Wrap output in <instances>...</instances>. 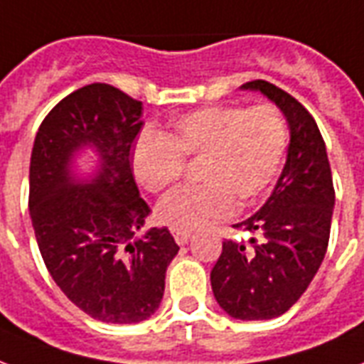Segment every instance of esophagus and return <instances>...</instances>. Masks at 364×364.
I'll use <instances>...</instances> for the list:
<instances>
[{
	"mask_svg": "<svg viewBox=\"0 0 364 364\" xmlns=\"http://www.w3.org/2000/svg\"><path fill=\"white\" fill-rule=\"evenodd\" d=\"M171 232H173V238H176V242L179 244V246L187 244L188 238H191V232L187 231H171Z\"/></svg>",
	"mask_w": 364,
	"mask_h": 364,
	"instance_id": "obj_1",
	"label": "esophagus"
}]
</instances>
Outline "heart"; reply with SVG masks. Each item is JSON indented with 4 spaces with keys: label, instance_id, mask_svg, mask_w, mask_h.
<instances>
[{
    "label": "heart",
    "instance_id": "heart-1",
    "mask_svg": "<svg viewBox=\"0 0 364 364\" xmlns=\"http://www.w3.org/2000/svg\"><path fill=\"white\" fill-rule=\"evenodd\" d=\"M288 129L281 110L208 107L179 116L168 135L139 139L133 176L152 194L168 193L181 179L183 164H200V187L183 188L160 204L158 223L171 231H196L254 206L281 170Z\"/></svg>",
    "mask_w": 364,
    "mask_h": 364
}]
</instances>
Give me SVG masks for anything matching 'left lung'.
Segmentation results:
<instances>
[{
	"label": "left lung",
	"instance_id": "1",
	"mask_svg": "<svg viewBox=\"0 0 364 364\" xmlns=\"http://www.w3.org/2000/svg\"><path fill=\"white\" fill-rule=\"evenodd\" d=\"M281 108L290 129L287 164L267 202L237 229L258 237L223 242L210 281L219 307L240 321L281 317L307 290L326 254L334 210L328 156L317 122L265 80L240 85Z\"/></svg>",
	"mask_w": 364,
	"mask_h": 364
}]
</instances>
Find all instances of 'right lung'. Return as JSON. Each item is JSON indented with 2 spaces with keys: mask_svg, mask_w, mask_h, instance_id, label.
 Here are the masks:
<instances>
[{
  "mask_svg": "<svg viewBox=\"0 0 364 364\" xmlns=\"http://www.w3.org/2000/svg\"><path fill=\"white\" fill-rule=\"evenodd\" d=\"M143 102L108 83L65 97L41 122L30 158V219L41 257L72 304L101 323H141L160 307L179 246L133 179ZM96 154L83 174L77 158Z\"/></svg>",
  "mask_w": 364,
  "mask_h": 364,
  "instance_id": "1",
  "label": "right lung"
}]
</instances>
